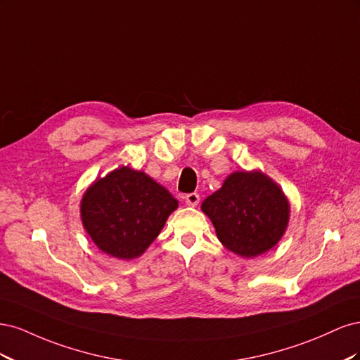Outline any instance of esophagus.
Returning a JSON list of instances; mask_svg holds the SVG:
<instances>
[{"label":"esophagus","mask_w":360,"mask_h":360,"mask_svg":"<svg viewBox=\"0 0 360 360\" xmlns=\"http://www.w3.org/2000/svg\"><path fill=\"white\" fill-rule=\"evenodd\" d=\"M184 201H186L188 205H192V207L198 205V202H200V195H198L197 192H192V193L184 195Z\"/></svg>","instance_id":"1"}]
</instances>
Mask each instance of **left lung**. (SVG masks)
Here are the masks:
<instances>
[{
	"label": "left lung",
	"mask_w": 360,
	"mask_h": 360,
	"mask_svg": "<svg viewBox=\"0 0 360 360\" xmlns=\"http://www.w3.org/2000/svg\"><path fill=\"white\" fill-rule=\"evenodd\" d=\"M201 210L210 217L219 242L231 252L252 258L284 236L290 204L278 184L261 171H236L207 197Z\"/></svg>",
	"instance_id": "obj_1"
}]
</instances>
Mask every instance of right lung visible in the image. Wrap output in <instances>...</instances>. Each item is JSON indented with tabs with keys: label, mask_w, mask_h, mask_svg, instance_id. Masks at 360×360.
<instances>
[{
	"label": "right lung",
	"mask_w": 360,
	"mask_h": 360,
	"mask_svg": "<svg viewBox=\"0 0 360 360\" xmlns=\"http://www.w3.org/2000/svg\"><path fill=\"white\" fill-rule=\"evenodd\" d=\"M177 207L179 201L146 172L120 167L86 189L81 219L105 254L134 259L153 243Z\"/></svg>",
	"instance_id": "add662e5"
}]
</instances>
